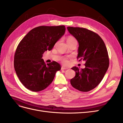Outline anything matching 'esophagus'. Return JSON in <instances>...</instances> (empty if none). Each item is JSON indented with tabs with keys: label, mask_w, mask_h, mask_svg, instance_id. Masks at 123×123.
Here are the masks:
<instances>
[{
	"label": "esophagus",
	"mask_w": 123,
	"mask_h": 123,
	"mask_svg": "<svg viewBox=\"0 0 123 123\" xmlns=\"http://www.w3.org/2000/svg\"><path fill=\"white\" fill-rule=\"evenodd\" d=\"M66 69H68V68H65V67H64V66H62V67H61V70H66Z\"/></svg>",
	"instance_id": "34e87169"
}]
</instances>
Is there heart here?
Here are the masks:
<instances>
[{
	"label": "heart",
	"mask_w": 123,
	"mask_h": 123,
	"mask_svg": "<svg viewBox=\"0 0 123 123\" xmlns=\"http://www.w3.org/2000/svg\"><path fill=\"white\" fill-rule=\"evenodd\" d=\"M66 41H67V43L68 44H69L71 43L75 42V41H76V39L75 38H74L73 36L69 35L67 37ZM61 61L63 63V64H65V65H67V64H68V58L67 57H64V58H62Z\"/></svg>",
	"instance_id": "b5f03b06"
}]
</instances>
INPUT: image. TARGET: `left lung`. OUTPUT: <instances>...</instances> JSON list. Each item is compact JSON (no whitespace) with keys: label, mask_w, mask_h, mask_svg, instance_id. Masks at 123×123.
<instances>
[{"label":"left lung","mask_w":123,"mask_h":123,"mask_svg":"<svg viewBox=\"0 0 123 123\" xmlns=\"http://www.w3.org/2000/svg\"><path fill=\"white\" fill-rule=\"evenodd\" d=\"M68 30L79 42L77 58L86 62L85 68L74 67L76 73L70 80L72 87L81 92H88L100 83L108 69L109 59L103 40L96 33L84 28L68 27Z\"/></svg>","instance_id":"8db88e82"}]
</instances>
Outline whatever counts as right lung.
<instances>
[{"label":"right lung","mask_w":123,"mask_h":123,"mask_svg":"<svg viewBox=\"0 0 123 123\" xmlns=\"http://www.w3.org/2000/svg\"><path fill=\"white\" fill-rule=\"evenodd\" d=\"M65 25L39 26L32 29L18 44L14 55V68L20 82L29 90H44L61 70L57 62L46 65L42 58L44 52L52 49L65 34Z\"/></svg>","instance_id":"add662e5"}]
</instances>
